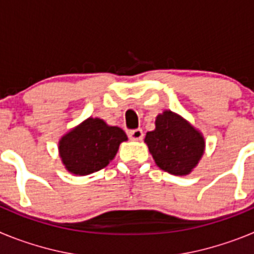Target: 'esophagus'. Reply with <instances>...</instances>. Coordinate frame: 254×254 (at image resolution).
Masks as SVG:
<instances>
[{"instance_id": "1", "label": "esophagus", "mask_w": 254, "mask_h": 254, "mask_svg": "<svg viewBox=\"0 0 254 254\" xmlns=\"http://www.w3.org/2000/svg\"><path fill=\"white\" fill-rule=\"evenodd\" d=\"M128 137L133 141H140L142 140L143 137V132L141 128H136V129H131L128 132Z\"/></svg>"}]
</instances>
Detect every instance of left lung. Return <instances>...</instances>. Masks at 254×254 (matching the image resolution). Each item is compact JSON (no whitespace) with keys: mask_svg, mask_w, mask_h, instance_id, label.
<instances>
[{"mask_svg":"<svg viewBox=\"0 0 254 254\" xmlns=\"http://www.w3.org/2000/svg\"><path fill=\"white\" fill-rule=\"evenodd\" d=\"M150 154L160 169L187 176L205 151V138L190 122L172 111H164L155 120V129L145 137Z\"/></svg>","mask_w":254,"mask_h":254,"instance_id":"8db88e82","label":"left lung"}]
</instances>
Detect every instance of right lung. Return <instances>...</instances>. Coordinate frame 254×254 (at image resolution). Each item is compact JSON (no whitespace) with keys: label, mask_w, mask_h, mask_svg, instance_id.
Wrapping results in <instances>:
<instances>
[{"label":"right lung","mask_w":254,"mask_h":254,"mask_svg":"<svg viewBox=\"0 0 254 254\" xmlns=\"http://www.w3.org/2000/svg\"><path fill=\"white\" fill-rule=\"evenodd\" d=\"M123 141H127V134L122 128L89 117L61 138L58 150L69 173L87 176L107 167Z\"/></svg>","instance_id":"add662e5"}]
</instances>
